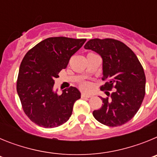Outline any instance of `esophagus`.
I'll return each mask as SVG.
<instances>
[{"label":"esophagus","instance_id":"1","mask_svg":"<svg viewBox=\"0 0 157 157\" xmlns=\"http://www.w3.org/2000/svg\"><path fill=\"white\" fill-rule=\"evenodd\" d=\"M81 98H91V95H90V94H84V93H83V94H81Z\"/></svg>","mask_w":157,"mask_h":157}]
</instances>
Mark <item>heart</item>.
I'll list each match as a JSON object with an SVG mask.
<instances>
[{"label": "heart", "instance_id": "1", "mask_svg": "<svg viewBox=\"0 0 157 157\" xmlns=\"http://www.w3.org/2000/svg\"><path fill=\"white\" fill-rule=\"evenodd\" d=\"M80 86L82 87V89H88L89 87V84L87 82H81V84H80Z\"/></svg>", "mask_w": 157, "mask_h": 157}]
</instances>
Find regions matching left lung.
<instances>
[{
	"instance_id": "left-lung-1",
	"label": "left lung",
	"mask_w": 157,
	"mask_h": 157,
	"mask_svg": "<svg viewBox=\"0 0 157 157\" xmlns=\"http://www.w3.org/2000/svg\"><path fill=\"white\" fill-rule=\"evenodd\" d=\"M84 48L98 52L103 59L101 90L111 91L110 98H101L102 106L93 112L104 125L118 127L130 121L139 110L145 94V75L138 57L122 41L112 38H94Z\"/></svg>"
}]
</instances>
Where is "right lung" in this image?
<instances>
[{
	"mask_svg": "<svg viewBox=\"0 0 157 157\" xmlns=\"http://www.w3.org/2000/svg\"><path fill=\"white\" fill-rule=\"evenodd\" d=\"M86 41V38L48 37L30 48L23 57L16 90L23 112L37 125L57 127L71 116L75 102L81 94L73 86L63 90L60 95L54 93V79Z\"/></svg>",
	"mask_w": 157,
	"mask_h": 157,
	"instance_id": "add662e5",
	"label": "right lung"
}]
</instances>
